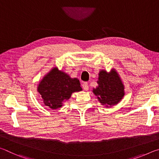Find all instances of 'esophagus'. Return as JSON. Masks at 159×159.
<instances>
[{"mask_svg":"<svg viewBox=\"0 0 159 159\" xmlns=\"http://www.w3.org/2000/svg\"><path fill=\"white\" fill-rule=\"evenodd\" d=\"M82 87L84 90H88V88H89V86H88V83H83L82 84Z\"/></svg>","mask_w":159,"mask_h":159,"instance_id":"esophagus-1","label":"esophagus"}]
</instances>
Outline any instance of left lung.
Returning a JSON list of instances; mask_svg holds the SVG:
<instances>
[{"label":"left lung","instance_id":"8db88e82","mask_svg":"<svg viewBox=\"0 0 159 159\" xmlns=\"http://www.w3.org/2000/svg\"><path fill=\"white\" fill-rule=\"evenodd\" d=\"M98 83V87L94 88L93 93L98 96L102 105H114L124 96V86L118 74L114 70L110 74L105 71L99 72Z\"/></svg>","mask_w":159,"mask_h":159}]
</instances>
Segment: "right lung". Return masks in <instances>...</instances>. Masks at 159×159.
I'll return each mask as SVG.
<instances>
[{
  "mask_svg": "<svg viewBox=\"0 0 159 159\" xmlns=\"http://www.w3.org/2000/svg\"><path fill=\"white\" fill-rule=\"evenodd\" d=\"M82 90L79 80L54 68L45 76L38 87V92L45 105L52 109L60 108L74 92Z\"/></svg>",
  "mask_w": 159,
  "mask_h": 159,
  "instance_id": "obj_1",
  "label": "right lung"
}]
</instances>
